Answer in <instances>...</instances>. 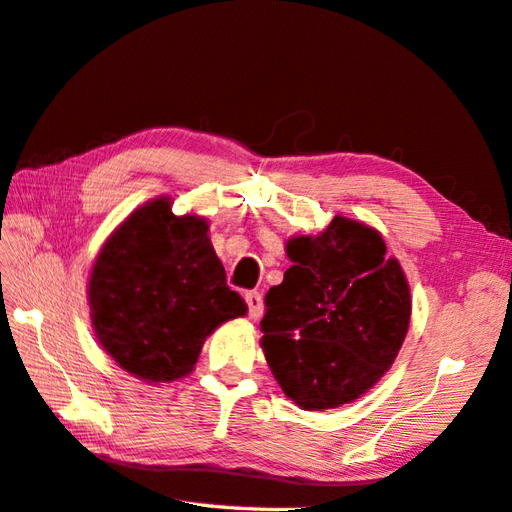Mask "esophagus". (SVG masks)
<instances>
[{"instance_id": "obj_1", "label": "esophagus", "mask_w": 512, "mask_h": 512, "mask_svg": "<svg viewBox=\"0 0 512 512\" xmlns=\"http://www.w3.org/2000/svg\"><path fill=\"white\" fill-rule=\"evenodd\" d=\"M246 304H248L250 320H259V318H262V313H264V297H262V293L248 291V293H246Z\"/></svg>"}]
</instances>
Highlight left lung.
I'll return each mask as SVG.
<instances>
[{
  "label": "left lung",
  "instance_id": "obj_1",
  "mask_svg": "<svg viewBox=\"0 0 512 512\" xmlns=\"http://www.w3.org/2000/svg\"><path fill=\"white\" fill-rule=\"evenodd\" d=\"M385 239L336 215L320 235L286 241L293 266L266 293L262 349L282 392L322 412L369 392L410 329V284Z\"/></svg>",
  "mask_w": 512,
  "mask_h": 512
}]
</instances>
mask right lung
Masks as SVG:
<instances>
[{
  "label": "right lung",
  "mask_w": 512,
  "mask_h": 512,
  "mask_svg": "<svg viewBox=\"0 0 512 512\" xmlns=\"http://www.w3.org/2000/svg\"><path fill=\"white\" fill-rule=\"evenodd\" d=\"M199 215H174L170 197L136 208L102 244L87 300L100 347L145 383L188 376L203 342L248 306Z\"/></svg>",
  "instance_id": "1"
}]
</instances>
